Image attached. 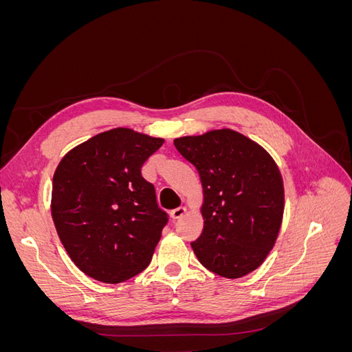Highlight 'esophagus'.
<instances>
[{"instance_id": "34e87169", "label": "esophagus", "mask_w": 352, "mask_h": 352, "mask_svg": "<svg viewBox=\"0 0 352 352\" xmlns=\"http://www.w3.org/2000/svg\"><path fill=\"white\" fill-rule=\"evenodd\" d=\"M185 211H186L185 207H177V208L170 211V217H172L173 220H177V219H180V217L185 214Z\"/></svg>"}]
</instances>
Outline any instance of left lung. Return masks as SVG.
Masks as SVG:
<instances>
[{
  "instance_id": "1",
  "label": "left lung",
  "mask_w": 352,
  "mask_h": 352,
  "mask_svg": "<svg viewBox=\"0 0 352 352\" xmlns=\"http://www.w3.org/2000/svg\"><path fill=\"white\" fill-rule=\"evenodd\" d=\"M199 175L204 228L190 242L210 272L236 279L255 270L278 238L283 216V182L260 145L229 129L175 140Z\"/></svg>"
}]
</instances>
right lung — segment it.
Segmentation results:
<instances>
[{
	"mask_svg": "<svg viewBox=\"0 0 352 352\" xmlns=\"http://www.w3.org/2000/svg\"><path fill=\"white\" fill-rule=\"evenodd\" d=\"M163 140L113 129L65 155L52 177L51 212L78 267L120 283L150 264L168 216L141 168Z\"/></svg>",
	"mask_w": 352,
	"mask_h": 352,
	"instance_id": "obj_1",
	"label": "right lung"
}]
</instances>
